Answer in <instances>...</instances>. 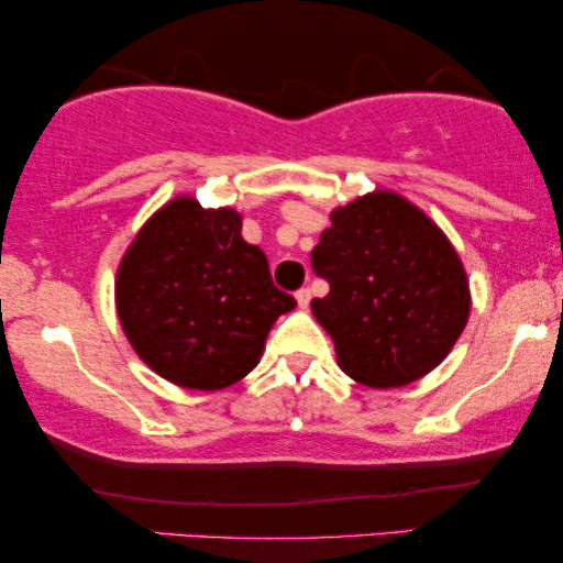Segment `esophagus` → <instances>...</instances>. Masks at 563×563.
I'll list each match as a JSON object with an SVG mask.
<instances>
[{
	"label": "esophagus",
	"mask_w": 563,
	"mask_h": 563,
	"mask_svg": "<svg viewBox=\"0 0 563 563\" xmlns=\"http://www.w3.org/2000/svg\"><path fill=\"white\" fill-rule=\"evenodd\" d=\"M310 297H312V291L307 289V287H302L297 291V305L302 307V310H307V305H310Z\"/></svg>",
	"instance_id": "obj_1"
}]
</instances>
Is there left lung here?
<instances>
[{
	"instance_id": "left-lung-1",
	"label": "left lung",
	"mask_w": 563,
	"mask_h": 563,
	"mask_svg": "<svg viewBox=\"0 0 563 563\" xmlns=\"http://www.w3.org/2000/svg\"><path fill=\"white\" fill-rule=\"evenodd\" d=\"M312 268L330 284L312 314L338 366L366 387H405L464 333L472 295L456 249L420 207L372 191L330 212Z\"/></svg>"
}]
</instances>
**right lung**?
<instances>
[{
  "mask_svg": "<svg viewBox=\"0 0 563 563\" xmlns=\"http://www.w3.org/2000/svg\"><path fill=\"white\" fill-rule=\"evenodd\" d=\"M230 207L176 197L141 228L120 261L114 305L137 356L187 389L241 382L295 297L276 289L258 245Z\"/></svg>",
  "mask_w": 563,
  "mask_h": 563,
  "instance_id": "add662e5",
  "label": "right lung"
}]
</instances>
